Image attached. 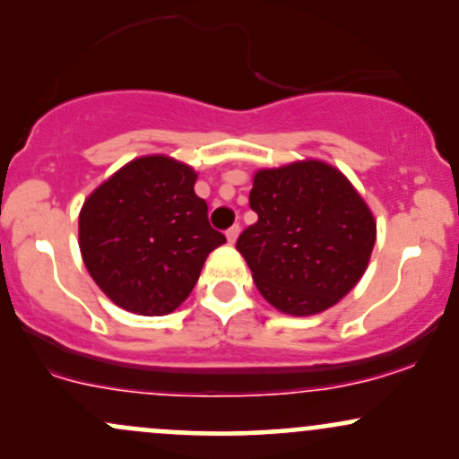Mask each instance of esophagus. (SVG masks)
Listing matches in <instances>:
<instances>
[{
  "mask_svg": "<svg viewBox=\"0 0 459 459\" xmlns=\"http://www.w3.org/2000/svg\"><path fill=\"white\" fill-rule=\"evenodd\" d=\"M239 230H241L239 224H233L229 230H226V239H229V244H235L237 237H239Z\"/></svg>",
  "mask_w": 459,
  "mask_h": 459,
  "instance_id": "obj_1",
  "label": "esophagus"
}]
</instances>
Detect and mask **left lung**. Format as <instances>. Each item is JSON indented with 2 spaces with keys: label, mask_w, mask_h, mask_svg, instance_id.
<instances>
[{
  "label": "left lung",
  "mask_w": 459,
  "mask_h": 459,
  "mask_svg": "<svg viewBox=\"0 0 459 459\" xmlns=\"http://www.w3.org/2000/svg\"><path fill=\"white\" fill-rule=\"evenodd\" d=\"M259 215L237 239L261 296L289 315L334 307L367 270L376 220L351 183L324 161L259 170L250 189Z\"/></svg>",
  "instance_id": "1"
}]
</instances>
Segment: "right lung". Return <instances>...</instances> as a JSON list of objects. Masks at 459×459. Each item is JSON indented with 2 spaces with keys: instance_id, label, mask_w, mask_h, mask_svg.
<instances>
[{
  "instance_id": "1",
  "label": "right lung",
  "mask_w": 459,
  "mask_h": 459,
  "mask_svg": "<svg viewBox=\"0 0 459 459\" xmlns=\"http://www.w3.org/2000/svg\"><path fill=\"white\" fill-rule=\"evenodd\" d=\"M196 172L170 157H140L99 186L79 213L83 263L114 304L166 315L192 293L226 237L194 192Z\"/></svg>"
}]
</instances>
